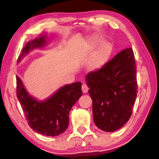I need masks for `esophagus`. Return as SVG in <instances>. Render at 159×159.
Wrapping results in <instances>:
<instances>
[{
  "label": "esophagus",
  "mask_w": 159,
  "mask_h": 159,
  "mask_svg": "<svg viewBox=\"0 0 159 159\" xmlns=\"http://www.w3.org/2000/svg\"><path fill=\"white\" fill-rule=\"evenodd\" d=\"M82 91L83 93H86L88 91V90H89V88H88V86L85 84V83H83V84L82 85Z\"/></svg>",
  "instance_id": "1"
}]
</instances>
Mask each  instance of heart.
<instances>
[{
  "mask_svg": "<svg viewBox=\"0 0 159 159\" xmlns=\"http://www.w3.org/2000/svg\"><path fill=\"white\" fill-rule=\"evenodd\" d=\"M98 44V41H93L88 45L87 52L89 55L93 54L97 45ZM110 50V46L109 44L104 43L99 47L96 52L94 53L93 57L88 62V69L91 71H96L102 67L106 63L108 58Z\"/></svg>",
  "mask_w": 159,
  "mask_h": 159,
  "instance_id": "obj_1",
  "label": "heart"
}]
</instances>
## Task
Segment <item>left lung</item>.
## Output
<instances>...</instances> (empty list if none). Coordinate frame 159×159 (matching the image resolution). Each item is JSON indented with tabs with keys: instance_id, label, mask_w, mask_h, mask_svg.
<instances>
[{
	"instance_id": "1",
	"label": "left lung",
	"mask_w": 159,
	"mask_h": 159,
	"mask_svg": "<svg viewBox=\"0 0 159 159\" xmlns=\"http://www.w3.org/2000/svg\"><path fill=\"white\" fill-rule=\"evenodd\" d=\"M97 127L114 132L130 119L138 93L133 50L126 48L85 76Z\"/></svg>"
}]
</instances>
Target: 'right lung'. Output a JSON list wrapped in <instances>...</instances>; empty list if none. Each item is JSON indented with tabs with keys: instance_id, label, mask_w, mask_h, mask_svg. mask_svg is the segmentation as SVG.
I'll return each mask as SVG.
<instances>
[{
	"instance_id": "add662e5",
	"label": "right lung",
	"mask_w": 159,
	"mask_h": 159,
	"mask_svg": "<svg viewBox=\"0 0 159 159\" xmlns=\"http://www.w3.org/2000/svg\"><path fill=\"white\" fill-rule=\"evenodd\" d=\"M47 36L26 43L19 56L18 62L29 51L46 44ZM82 83H73L60 88L45 101H38L29 95L19 76H17V97L22 107L26 119L32 130L43 135L57 136L69 125V111L82 95Z\"/></svg>"
}]
</instances>
